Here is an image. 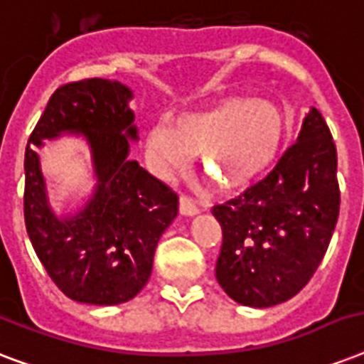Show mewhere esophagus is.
I'll return each mask as SVG.
<instances>
[{
    "label": "esophagus",
    "instance_id": "34e87169",
    "mask_svg": "<svg viewBox=\"0 0 364 364\" xmlns=\"http://www.w3.org/2000/svg\"><path fill=\"white\" fill-rule=\"evenodd\" d=\"M179 210H181L183 215H196L198 213V205L194 204V200L187 194H181L179 196Z\"/></svg>",
    "mask_w": 364,
    "mask_h": 364
}]
</instances>
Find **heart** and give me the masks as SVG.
Instances as JSON below:
<instances>
[{"instance_id":"obj_1","label":"heart","mask_w":364,"mask_h":364,"mask_svg":"<svg viewBox=\"0 0 364 364\" xmlns=\"http://www.w3.org/2000/svg\"><path fill=\"white\" fill-rule=\"evenodd\" d=\"M285 115L268 100L232 98L211 109L177 117L149 130L147 149L160 173L185 170L193 154L215 181L236 187L276 159L285 137Z\"/></svg>"}]
</instances>
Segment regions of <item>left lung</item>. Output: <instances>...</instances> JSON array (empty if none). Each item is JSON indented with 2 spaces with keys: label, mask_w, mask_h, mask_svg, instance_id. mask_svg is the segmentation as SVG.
Returning a JSON list of instances; mask_svg holds the SVG:
<instances>
[{
  "label": "left lung",
  "mask_w": 364,
  "mask_h": 364,
  "mask_svg": "<svg viewBox=\"0 0 364 364\" xmlns=\"http://www.w3.org/2000/svg\"><path fill=\"white\" fill-rule=\"evenodd\" d=\"M338 211L336 145L323 115L311 107L299 139L274 170L240 196L213 205L223 228L217 282L243 306L285 302L321 264Z\"/></svg>",
  "instance_id": "left-lung-1"
}]
</instances>
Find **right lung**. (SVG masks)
<instances>
[{
  "mask_svg": "<svg viewBox=\"0 0 364 364\" xmlns=\"http://www.w3.org/2000/svg\"><path fill=\"white\" fill-rule=\"evenodd\" d=\"M130 98L119 81L65 82L50 96L26 147V230L50 279L77 302L111 306L134 299L179 210L177 193L128 159V139H137ZM64 131L87 137L99 187L85 210L60 220L48 205L35 147Z\"/></svg>",
  "mask_w": 364,
  "mask_h": 364,
  "instance_id": "add662e5",
  "label": "right lung"
}]
</instances>
